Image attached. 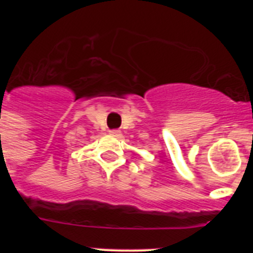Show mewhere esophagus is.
Segmentation results:
<instances>
[{
  "label": "esophagus",
  "instance_id": "obj_1",
  "mask_svg": "<svg viewBox=\"0 0 253 253\" xmlns=\"http://www.w3.org/2000/svg\"><path fill=\"white\" fill-rule=\"evenodd\" d=\"M109 133H110L113 137H120V135H122V131L120 130H110Z\"/></svg>",
  "mask_w": 253,
  "mask_h": 253
}]
</instances>
